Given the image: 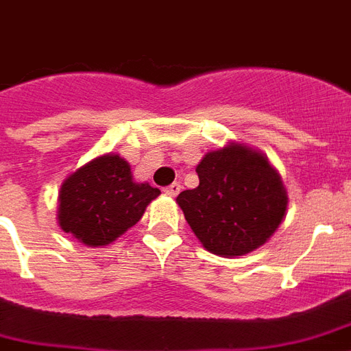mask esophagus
<instances>
[{
    "mask_svg": "<svg viewBox=\"0 0 351 351\" xmlns=\"http://www.w3.org/2000/svg\"><path fill=\"white\" fill-rule=\"evenodd\" d=\"M180 191H182V186L178 184V182H173L171 186L165 187V193H167V195H171V197H176V195H178Z\"/></svg>",
    "mask_w": 351,
    "mask_h": 351,
    "instance_id": "esophagus-1",
    "label": "esophagus"
}]
</instances>
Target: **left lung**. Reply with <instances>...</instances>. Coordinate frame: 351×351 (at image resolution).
<instances>
[{"instance_id": "8db88e82", "label": "left lung", "mask_w": 351, "mask_h": 351, "mask_svg": "<svg viewBox=\"0 0 351 351\" xmlns=\"http://www.w3.org/2000/svg\"><path fill=\"white\" fill-rule=\"evenodd\" d=\"M198 187L176 202L211 253L245 255L266 242L286 213L282 182L261 153L239 145L211 151L197 165Z\"/></svg>"}]
</instances>
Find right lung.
<instances>
[{
	"label": "right lung",
	"mask_w": 351,
	"mask_h": 351,
	"mask_svg": "<svg viewBox=\"0 0 351 351\" xmlns=\"http://www.w3.org/2000/svg\"><path fill=\"white\" fill-rule=\"evenodd\" d=\"M158 195V187L132 182L125 160L106 154L63 182L58 220L84 244L106 245L136 224Z\"/></svg>",
	"instance_id": "obj_1"
}]
</instances>
